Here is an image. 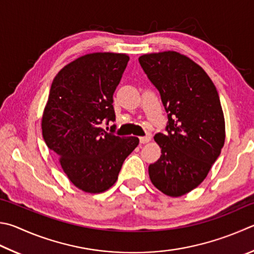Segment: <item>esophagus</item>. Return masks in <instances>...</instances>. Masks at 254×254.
<instances>
[{
	"label": "esophagus",
	"instance_id": "34e87169",
	"mask_svg": "<svg viewBox=\"0 0 254 254\" xmlns=\"http://www.w3.org/2000/svg\"><path fill=\"white\" fill-rule=\"evenodd\" d=\"M150 140H151V136H149V135L141 136L140 137V143H142V144H145V143H147Z\"/></svg>",
	"mask_w": 254,
	"mask_h": 254
}]
</instances>
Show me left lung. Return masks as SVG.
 Segmentation results:
<instances>
[{
  "label": "left lung",
  "instance_id": "left-lung-1",
  "mask_svg": "<svg viewBox=\"0 0 254 254\" xmlns=\"http://www.w3.org/2000/svg\"><path fill=\"white\" fill-rule=\"evenodd\" d=\"M139 62L168 113V133L154 136L162 154L149 165L151 182L164 194L181 196L200 186L224 145L218 91L203 68L174 51L144 54Z\"/></svg>",
  "mask_w": 254,
  "mask_h": 254
}]
</instances>
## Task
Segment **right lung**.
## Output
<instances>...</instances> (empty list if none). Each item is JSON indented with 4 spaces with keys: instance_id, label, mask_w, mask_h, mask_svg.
<instances>
[{
    "instance_id": "obj_1",
    "label": "right lung",
    "mask_w": 254,
    "mask_h": 254,
    "mask_svg": "<svg viewBox=\"0 0 254 254\" xmlns=\"http://www.w3.org/2000/svg\"><path fill=\"white\" fill-rule=\"evenodd\" d=\"M127 62V54L83 55L64 66L51 85L43 139L68 180L87 193L111 188L124 160L139 144L135 136H117L102 127L115 121L113 94Z\"/></svg>"
}]
</instances>
